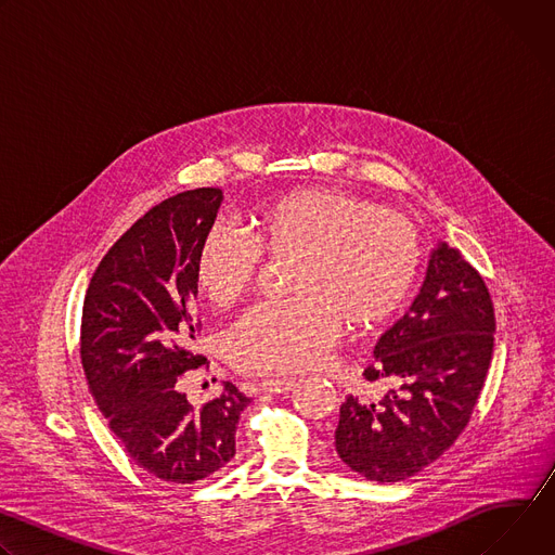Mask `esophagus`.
Listing matches in <instances>:
<instances>
[{
  "mask_svg": "<svg viewBox=\"0 0 555 555\" xmlns=\"http://www.w3.org/2000/svg\"><path fill=\"white\" fill-rule=\"evenodd\" d=\"M261 390H272V392H285L294 386V379L292 377H268V379H261L259 382Z\"/></svg>",
  "mask_w": 555,
  "mask_h": 555,
  "instance_id": "34e87169",
  "label": "esophagus"
}]
</instances>
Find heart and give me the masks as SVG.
<instances>
[{
    "label": "heart",
    "instance_id": "heart-1",
    "mask_svg": "<svg viewBox=\"0 0 555 555\" xmlns=\"http://www.w3.org/2000/svg\"><path fill=\"white\" fill-rule=\"evenodd\" d=\"M250 240L223 225L206 232L193 279L215 309L255 287L261 259H294L283 305L250 311L225 338L242 373H296L319 364L343 327L366 334L406 300L422 263V236L402 212L336 191L302 189L270 199L250 217Z\"/></svg>",
    "mask_w": 555,
    "mask_h": 555
}]
</instances>
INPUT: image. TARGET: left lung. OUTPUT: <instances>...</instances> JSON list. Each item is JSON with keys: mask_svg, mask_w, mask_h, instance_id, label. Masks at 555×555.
<instances>
[{"mask_svg": "<svg viewBox=\"0 0 555 555\" xmlns=\"http://www.w3.org/2000/svg\"><path fill=\"white\" fill-rule=\"evenodd\" d=\"M494 305L456 248L433 250L411 309L375 345L366 384L379 400L340 406L336 450L362 477L398 483L437 461L465 430L494 351Z\"/></svg>", "mask_w": 555, "mask_h": 555, "instance_id": "8db88e82", "label": "left lung"}]
</instances>
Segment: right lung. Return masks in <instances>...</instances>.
<instances>
[{
  "label": "right lung",
  "instance_id": "1",
  "mask_svg": "<svg viewBox=\"0 0 555 555\" xmlns=\"http://www.w3.org/2000/svg\"><path fill=\"white\" fill-rule=\"evenodd\" d=\"M221 199L219 189H193L153 206L103 257L83 302L81 362L99 411L135 465L178 486L234 456L250 402L230 382L202 409L180 390L182 373L206 362L191 351L193 270Z\"/></svg>",
  "mask_w": 555,
  "mask_h": 555
}]
</instances>
